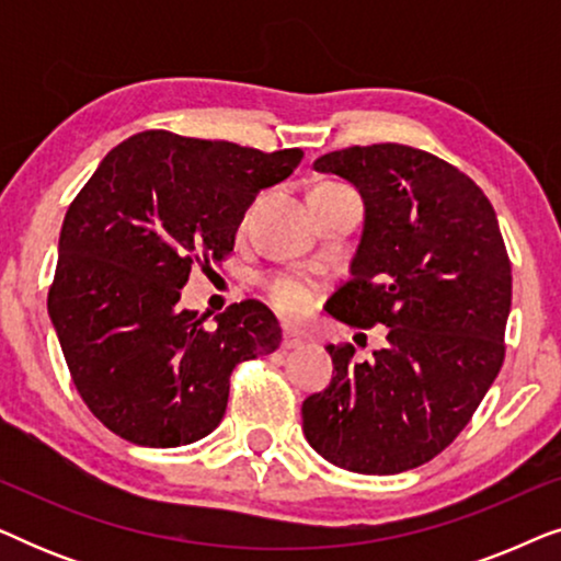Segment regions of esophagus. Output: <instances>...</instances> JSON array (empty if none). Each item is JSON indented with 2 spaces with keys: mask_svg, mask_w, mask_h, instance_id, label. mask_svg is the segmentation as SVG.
<instances>
[{
  "mask_svg": "<svg viewBox=\"0 0 561 561\" xmlns=\"http://www.w3.org/2000/svg\"><path fill=\"white\" fill-rule=\"evenodd\" d=\"M301 344H304V336L294 332V329H286V332H283V347L286 350H296L301 347Z\"/></svg>",
  "mask_w": 561,
  "mask_h": 561,
  "instance_id": "obj_1",
  "label": "esophagus"
}]
</instances>
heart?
Returning <instances> with one entry per match:
<instances>
[{
  "instance_id": "heart-1",
  "label": "heart",
  "mask_w": 561,
  "mask_h": 561,
  "mask_svg": "<svg viewBox=\"0 0 561 561\" xmlns=\"http://www.w3.org/2000/svg\"><path fill=\"white\" fill-rule=\"evenodd\" d=\"M267 296H271L275 309L286 313V317H298L311 306L313 288L306 280L296 278V275H278V278L267 283Z\"/></svg>"
}]
</instances>
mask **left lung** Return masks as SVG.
<instances>
[{
	"instance_id": "1",
	"label": "left lung",
	"mask_w": 561,
	"mask_h": 561,
	"mask_svg": "<svg viewBox=\"0 0 561 561\" xmlns=\"http://www.w3.org/2000/svg\"><path fill=\"white\" fill-rule=\"evenodd\" d=\"M313 168L365 204L352 278L327 311L388 334L365 363L329 344L332 382L304 401V434L350 472L413 470L455 442L501 373L511 260L495 209L470 175L409 145H355Z\"/></svg>"
}]
</instances>
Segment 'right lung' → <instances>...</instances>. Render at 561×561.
I'll list each match as a JSON object with an SVG mask.
<instances>
[{
    "instance_id": "add662e5",
    "label": "right lung",
    "mask_w": 561,
    "mask_h": 561,
    "mask_svg": "<svg viewBox=\"0 0 561 561\" xmlns=\"http://www.w3.org/2000/svg\"><path fill=\"white\" fill-rule=\"evenodd\" d=\"M301 158L148 129L106 152L68 206L48 313L76 390L110 432L140 447L204 439L234 367L278 350L263 304H232L204 327L179 301L191 265L227 257L248 206Z\"/></svg>"
}]
</instances>
